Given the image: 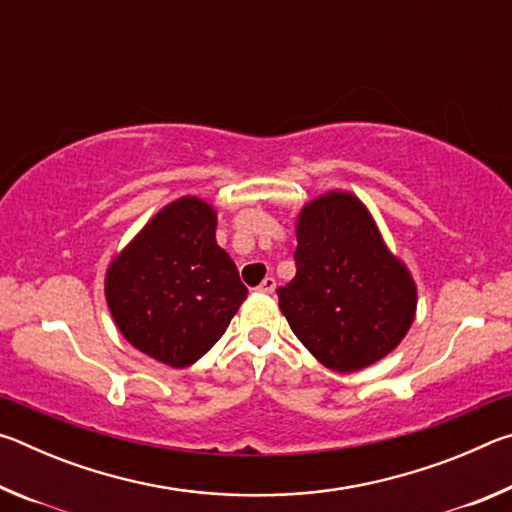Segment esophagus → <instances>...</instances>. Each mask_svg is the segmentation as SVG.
Wrapping results in <instances>:
<instances>
[{
    "mask_svg": "<svg viewBox=\"0 0 512 512\" xmlns=\"http://www.w3.org/2000/svg\"><path fill=\"white\" fill-rule=\"evenodd\" d=\"M257 291L259 293H273L275 291V277H271V275L264 277L262 284H259V287H257Z\"/></svg>",
    "mask_w": 512,
    "mask_h": 512,
    "instance_id": "1",
    "label": "esophagus"
}]
</instances>
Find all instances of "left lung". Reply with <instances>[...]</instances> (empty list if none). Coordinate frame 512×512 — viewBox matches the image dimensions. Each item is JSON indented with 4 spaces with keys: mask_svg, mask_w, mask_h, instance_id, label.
<instances>
[{
    "mask_svg": "<svg viewBox=\"0 0 512 512\" xmlns=\"http://www.w3.org/2000/svg\"><path fill=\"white\" fill-rule=\"evenodd\" d=\"M296 235V277L277 298L300 343L336 372L361 370L395 350L418 296L359 198H316L302 207Z\"/></svg>",
    "mask_w": 512,
    "mask_h": 512,
    "instance_id": "8db88e82",
    "label": "left lung"
}]
</instances>
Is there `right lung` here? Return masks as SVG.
Returning a JSON list of instances; mask_svg holds the SVG:
<instances>
[{"label": "right lung", "instance_id": "1", "mask_svg": "<svg viewBox=\"0 0 512 512\" xmlns=\"http://www.w3.org/2000/svg\"><path fill=\"white\" fill-rule=\"evenodd\" d=\"M246 296L235 262L216 246V212L194 196L155 214L106 275L119 332L171 368L201 359Z\"/></svg>", "mask_w": 512, "mask_h": 512}]
</instances>
